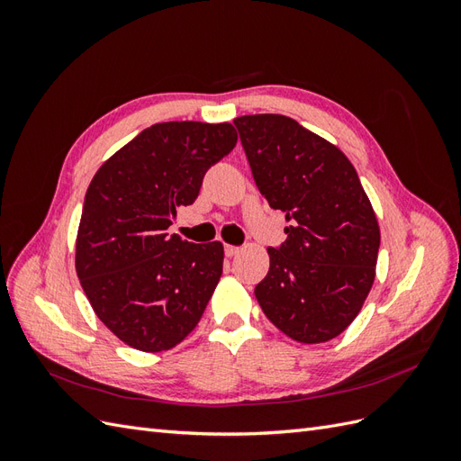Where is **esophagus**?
<instances>
[{
    "instance_id": "34e87169",
    "label": "esophagus",
    "mask_w": 461,
    "mask_h": 461,
    "mask_svg": "<svg viewBox=\"0 0 461 461\" xmlns=\"http://www.w3.org/2000/svg\"><path fill=\"white\" fill-rule=\"evenodd\" d=\"M240 252V248L239 246H230V244H225V256H229V258H232V256H236Z\"/></svg>"
}]
</instances>
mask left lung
I'll return each mask as SVG.
<instances>
[{
  "instance_id": "obj_1",
  "label": "left lung",
  "mask_w": 461,
  "mask_h": 461,
  "mask_svg": "<svg viewBox=\"0 0 461 461\" xmlns=\"http://www.w3.org/2000/svg\"><path fill=\"white\" fill-rule=\"evenodd\" d=\"M261 196L286 213V240L267 248L256 286L263 313L286 337H339L375 281L381 230L354 165L325 138L285 115L234 119Z\"/></svg>"
}]
</instances>
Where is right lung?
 <instances>
[{"instance_id": "1", "label": "right lung", "mask_w": 461, "mask_h": 461, "mask_svg": "<svg viewBox=\"0 0 461 461\" xmlns=\"http://www.w3.org/2000/svg\"><path fill=\"white\" fill-rule=\"evenodd\" d=\"M236 140L230 122H158L92 178L77 234V275L102 323L136 350L163 352L183 342L213 294L222 244H192L167 229Z\"/></svg>"}]
</instances>
